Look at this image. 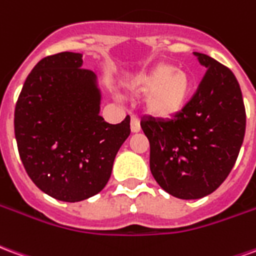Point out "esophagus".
<instances>
[{
    "label": "esophagus",
    "instance_id": "obj_1",
    "mask_svg": "<svg viewBox=\"0 0 256 256\" xmlns=\"http://www.w3.org/2000/svg\"><path fill=\"white\" fill-rule=\"evenodd\" d=\"M130 128H132V133H138L140 130H141L140 120L136 116H132V120H130Z\"/></svg>",
    "mask_w": 256,
    "mask_h": 256
}]
</instances>
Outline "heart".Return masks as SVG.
Here are the masks:
<instances>
[{
  "mask_svg": "<svg viewBox=\"0 0 256 256\" xmlns=\"http://www.w3.org/2000/svg\"><path fill=\"white\" fill-rule=\"evenodd\" d=\"M132 90L145 97V110L158 120H172L182 114L192 97L193 82L184 70L162 63L140 75L132 84Z\"/></svg>",
  "mask_w": 256,
  "mask_h": 256,
  "instance_id": "b5f03b06",
  "label": "heart"
}]
</instances>
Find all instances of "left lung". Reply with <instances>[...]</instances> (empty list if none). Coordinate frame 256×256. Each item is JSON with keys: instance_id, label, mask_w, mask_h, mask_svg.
Here are the masks:
<instances>
[{"instance_id": "1", "label": "left lung", "mask_w": 256, "mask_h": 256, "mask_svg": "<svg viewBox=\"0 0 256 256\" xmlns=\"http://www.w3.org/2000/svg\"><path fill=\"white\" fill-rule=\"evenodd\" d=\"M207 68L186 110L176 119L144 118L150 140V167L156 182L172 196L202 198L226 180L246 133L242 89L230 70L193 52Z\"/></svg>"}]
</instances>
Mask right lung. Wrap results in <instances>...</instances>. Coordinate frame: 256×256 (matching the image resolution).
I'll list each match as a JSON object with an SVG mask.
<instances>
[{
  "mask_svg": "<svg viewBox=\"0 0 256 256\" xmlns=\"http://www.w3.org/2000/svg\"><path fill=\"white\" fill-rule=\"evenodd\" d=\"M80 53L42 58L26 79L14 108V137L26 172L42 192L75 203L101 192L130 118L111 124L100 115L94 72Z\"/></svg>",
  "mask_w": 256,
  "mask_h": 256,
  "instance_id": "add662e5",
  "label": "right lung"
}]
</instances>
